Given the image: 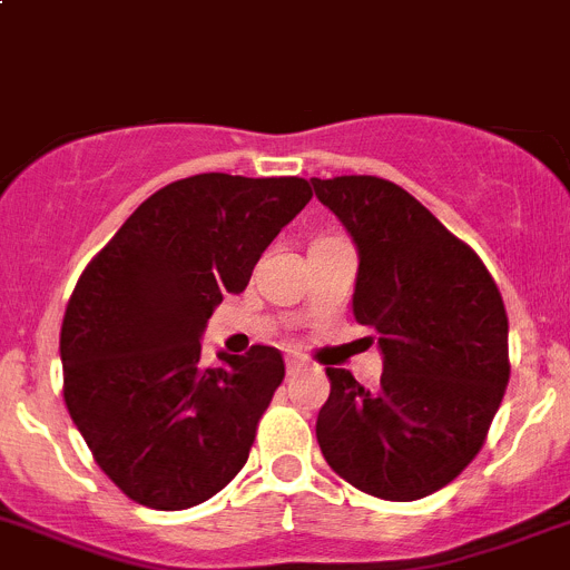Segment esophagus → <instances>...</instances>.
Masks as SVG:
<instances>
[{
    "label": "esophagus",
    "instance_id": "esophagus-1",
    "mask_svg": "<svg viewBox=\"0 0 570 570\" xmlns=\"http://www.w3.org/2000/svg\"><path fill=\"white\" fill-rule=\"evenodd\" d=\"M301 372H306V363L301 357H286V374L289 377H297Z\"/></svg>",
    "mask_w": 570,
    "mask_h": 570
}]
</instances>
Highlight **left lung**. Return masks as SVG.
Returning <instances> with one entry per match:
<instances>
[{
    "instance_id": "obj_1",
    "label": "left lung",
    "mask_w": 570,
    "mask_h": 570,
    "mask_svg": "<svg viewBox=\"0 0 570 570\" xmlns=\"http://www.w3.org/2000/svg\"><path fill=\"white\" fill-rule=\"evenodd\" d=\"M357 247L355 321L377 332L381 386L326 368L317 445L346 483L409 502L449 485L483 449L509 386V317L485 264L397 184L312 178Z\"/></svg>"
}]
</instances>
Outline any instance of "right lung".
<instances>
[{
	"label": "right lung",
	"mask_w": 570,
	"mask_h": 570,
	"mask_svg": "<svg viewBox=\"0 0 570 570\" xmlns=\"http://www.w3.org/2000/svg\"><path fill=\"white\" fill-rule=\"evenodd\" d=\"M309 198L295 176L181 178L81 273L59 337L65 403L99 469L138 505L193 509L247 463L284 357L253 346L207 368L202 335Z\"/></svg>",
	"instance_id": "add662e5"
}]
</instances>
